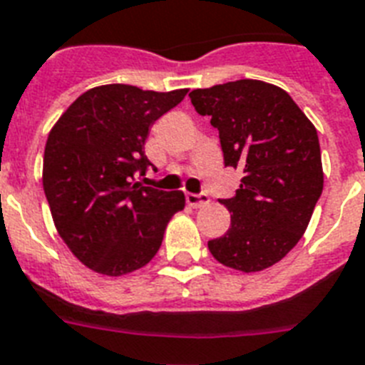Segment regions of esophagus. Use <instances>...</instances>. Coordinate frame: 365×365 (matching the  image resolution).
I'll return each mask as SVG.
<instances>
[{"label":"esophagus","instance_id":"1","mask_svg":"<svg viewBox=\"0 0 365 365\" xmlns=\"http://www.w3.org/2000/svg\"><path fill=\"white\" fill-rule=\"evenodd\" d=\"M209 195L207 194H186V203L190 205V207H203V205L209 203Z\"/></svg>","mask_w":365,"mask_h":365}]
</instances>
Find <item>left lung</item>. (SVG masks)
Masks as SVG:
<instances>
[{"instance_id": "1", "label": "left lung", "mask_w": 365, "mask_h": 365, "mask_svg": "<svg viewBox=\"0 0 365 365\" xmlns=\"http://www.w3.org/2000/svg\"><path fill=\"white\" fill-rule=\"evenodd\" d=\"M200 115L218 128L224 164L244 177L235 197L222 200L231 227L209 240L212 257L242 272L278 263L308 227L323 192L315 126L278 86L237 80L190 93Z\"/></svg>"}]
</instances>
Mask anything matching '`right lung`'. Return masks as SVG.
<instances>
[{
    "mask_svg": "<svg viewBox=\"0 0 365 365\" xmlns=\"http://www.w3.org/2000/svg\"><path fill=\"white\" fill-rule=\"evenodd\" d=\"M188 89L143 91L125 83L93 87L48 134L42 186L57 233L91 270L123 276L149 263L182 192L143 186L150 126Z\"/></svg>",
    "mask_w": 365,
    "mask_h": 365,
    "instance_id": "add662e5",
    "label": "right lung"
}]
</instances>
